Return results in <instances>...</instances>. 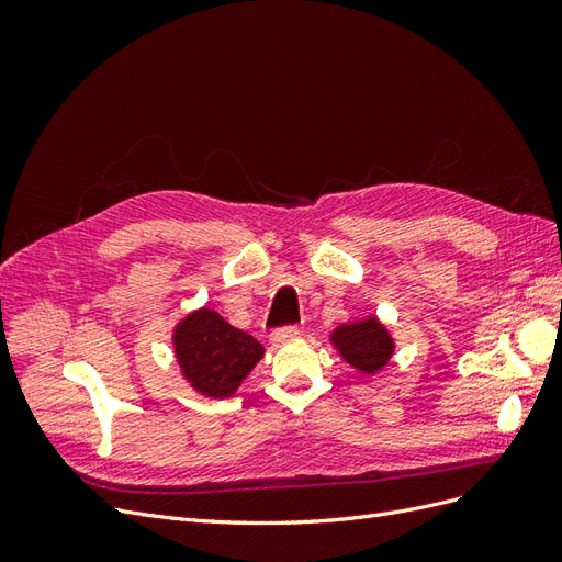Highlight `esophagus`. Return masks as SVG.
Masks as SVG:
<instances>
[{
  "label": "esophagus",
  "mask_w": 562,
  "mask_h": 562,
  "mask_svg": "<svg viewBox=\"0 0 562 562\" xmlns=\"http://www.w3.org/2000/svg\"><path fill=\"white\" fill-rule=\"evenodd\" d=\"M297 335H300L297 326H283V328H277L274 333H271V342L285 345V342H291V339H295Z\"/></svg>",
  "instance_id": "esophagus-1"
}]
</instances>
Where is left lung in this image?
<instances>
[{
  "label": "left lung",
  "instance_id": "obj_1",
  "mask_svg": "<svg viewBox=\"0 0 562 562\" xmlns=\"http://www.w3.org/2000/svg\"><path fill=\"white\" fill-rule=\"evenodd\" d=\"M330 342L349 366L366 375H375L394 353V339L375 316L335 328Z\"/></svg>",
  "mask_w": 562,
  "mask_h": 562
}]
</instances>
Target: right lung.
<instances>
[{"mask_svg": "<svg viewBox=\"0 0 562 562\" xmlns=\"http://www.w3.org/2000/svg\"><path fill=\"white\" fill-rule=\"evenodd\" d=\"M173 347L184 380L211 398L232 396L265 353L258 339L209 307L178 323Z\"/></svg>", "mask_w": 562, "mask_h": 562, "instance_id": "obj_1", "label": "right lung"}]
</instances>
